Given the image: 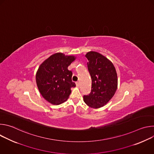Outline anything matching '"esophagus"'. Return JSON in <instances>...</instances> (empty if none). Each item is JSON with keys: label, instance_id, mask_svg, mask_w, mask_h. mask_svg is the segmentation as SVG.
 Masks as SVG:
<instances>
[{"label": "esophagus", "instance_id": "34e87169", "mask_svg": "<svg viewBox=\"0 0 154 154\" xmlns=\"http://www.w3.org/2000/svg\"><path fill=\"white\" fill-rule=\"evenodd\" d=\"M75 84H76V86H79V82H75Z\"/></svg>", "mask_w": 154, "mask_h": 154}]
</instances>
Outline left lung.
I'll use <instances>...</instances> for the list:
<instances>
[{"instance_id":"left-lung-1","label":"left lung","mask_w":154,"mask_h":154,"mask_svg":"<svg viewBox=\"0 0 154 154\" xmlns=\"http://www.w3.org/2000/svg\"><path fill=\"white\" fill-rule=\"evenodd\" d=\"M85 57L88 60L87 66L92 85L91 93L83 96V100L88 106L99 108L106 105L115 94L117 73L112 62L102 54L90 51Z\"/></svg>"}]
</instances>
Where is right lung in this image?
<instances>
[{
    "label": "right lung",
    "instance_id": "right-lung-1",
    "mask_svg": "<svg viewBox=\"0 0 154 154\" xmlns=\"http://www.w3.org/2000/svg\"><path fill=\"white\" fill-rule=\"evenodd\" d=\"M75 58L59 52L39 66L36 74V85L42 96L49 103L59 105L68 99L71 88L75 83L72 81V72L68 68Z\"/></svg>",
    "mask_w": 154,
    "mask_h": 154
}]
</instances>
